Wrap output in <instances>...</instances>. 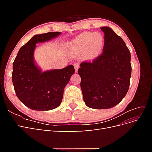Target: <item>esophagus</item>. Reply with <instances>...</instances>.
Listing matches in <instances>:
<instances>
[{
	"instance_id": "1",
	"label": "esophagus",
	"mask_w": 152,
	"mask_h": 152,
	"mask_svg": "<svg viewBox=\"0 0 152 152\" xmlns=\"http://www.w3.org/2000/svg\"><path fill=\"white\" fill-rule=\"evenodd\" d=\"M79 65H80V64L79 63H74V68H75V72H77L78 69H79Z\"/></svg>"
}]
</instances>
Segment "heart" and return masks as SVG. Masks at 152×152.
Segmentation results:
<instances>
[{"label":"heart","instance_id":"heart-1","mask_svg":"<svg viewBox=\"0 0 152 152\" xmlns=\"http://www.w3.org/2000/svg\"><path fill=\"white\" fill-rule=\"evenodd\" d=\"M104 44V37L99 32H84L69 41L66 46L74 53H87L91 56H96L102 52Z\"/></svg>","mask_w":152,"mask_h":152}]
</instances>
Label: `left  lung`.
I'll list each match as a JSON object with an SVG mask.
<instances>
[{"label":"left lung","instance_id":"left-lung-1","mask_svg":"<svg viewBox=\"0 0 152 152\" xmlns=\"http://www.w3.org/2000/svg\"><path fill=\"white\" fill-rule=\"evenodd\" d=\"M103 53L92 61L82 63L78 70L85 104L94 109H108L120 103L130 85L131 53L120 36L108 26Z\"/></svg>","mask_w":152,"mask_h":152}]
</instances>
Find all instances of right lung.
I'll list each match as a JSON object with an SVG mask.
<instances>
[{
	"instance_id": "1",
	"label": "right lung",
	"mask_w": 152,
	"mask_h": 152,
	"mask_svg": "<svg viewBox=\"0 0 152 152\" xmlns=\"http://www.w3.org/2000/svg\"><path fill=\"white\" fill-rule=\"evenodd\" d=\"M61 33L35 35L20 48L13 62L12 80L17 97L26 107L48 111L60 105L65 86L75 73L73 65L42 72L34 61L36 44L57 37Z\"/></svg>"
}]
</instances>
